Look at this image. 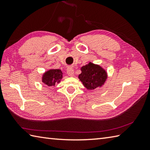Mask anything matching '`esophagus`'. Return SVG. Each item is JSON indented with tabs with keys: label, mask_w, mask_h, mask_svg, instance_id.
Returning <instances> with one entry per match:
<instances>
[{
	"label": "esophagus",
	"mask_w": 150,
	"mask_h": 150,
	"mask_svg": "<svg viewBox=\"0 0 150 150\" xmlns=\"http://www.w3.org/2000/svg\"><path fill=\"white\" fill-rule=\"evenodd\" d=\"M67 73L68 75L69 76V77H73L74 75V70L72 68H68V69H67Z\"/></svg>",
	"instance_id": "esophagus-1"
}]
</instances>
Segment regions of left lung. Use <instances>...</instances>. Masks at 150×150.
Listing matches in <instances>:
<instances>
[{
	"instance_id": "8db88e82",
	"label": "left lung",
	"mask_w": 150,
	"mask_h": 150,
	"mask_svg": "<svg viewBox=\"0 0 150 150\" xmlns=\"http://www.w3.org/2000/svg\"><path fill=\"white\" fill-rule=\"evenodd\" d=\"M81 73L79 79L88 90H92L103 86L108 78L107 72L101 66L92 62L81 68Z\"/></svg>"
}]
</instances>
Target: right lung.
Returning a JSON list of instances; mask_svg holds the SVG:
<instances>
[{"mask_svg": "<svg viewBox=\"0 0 150 150\" xmlns=\"http://www.w3.org/2000/svg\"><path fill=\"white\" fill-rule=\"evenodd\" d=\"M62 72L60 69H51L44 73L42 78L43 83L47 86L52 87L59 83L62 79Z\"/></svg>", "mask_w": 150, "mask_h": 150, "instance_id": "obj_1", "label": "right lung"}]
</instances>
